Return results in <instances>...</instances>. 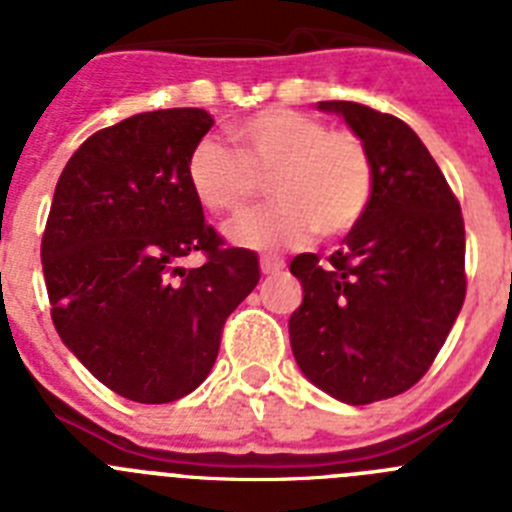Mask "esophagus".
<instances>
[{
    "label": "esophagus",
    "mask_w": 512,
    "mask_h": 512,
    "mask_svg": "<svg viewBox=\"0 0 512 512\" xmlns=\"http://www.w3.org/2000/svg\"><path fill=\"white\" fill-rule=\"evenodd\" d=\"M284 269V261L277 259V256H264L261 259V274L264 277H277V274H282Z\"/></svg>",
    "instance_id": "34e87169"
}]
</instances>
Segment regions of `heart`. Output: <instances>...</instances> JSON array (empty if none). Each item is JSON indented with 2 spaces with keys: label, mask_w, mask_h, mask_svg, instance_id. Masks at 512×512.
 <instances>
[{
  "label": "heart",
  "mask_w": 512,
  "mask_h": 512,
  "mask_svg": "<svg viewBox=\"0 0 512 512\" xmlns=\"http://www.w3.org/2000/svg\"><path fill=\"white\" fill-rule=\"evenodd\" d=\"M233 143L235 151L215 138L194 143L187 184L215 215L246 210L269 184L277 202L228 228L238 246L277 251L302 246L312 233L341 238L372 205L374 158L351 130H328L320 117L271 107L235 125Z\"/></svg>",
  "instance_id": "heart-1"
}]
</instances>
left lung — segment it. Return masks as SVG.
I'll return each instance as SVG.
<instances>
[{
    "label": "left lung",
    "instance_id": "obj_1",
    "mask_svg": "<svg viewBox=\"0 0 512 512\" xmlns=\"http://www.w3.org/2000/svg\"><path fill=\"white\" fill-rule=\"evenodd\" d=\"M372 151L377 184L364 220L320 264L300 253L289 271L302 305L289 343L302 374L348 405L408 392L464 305V217L423 140L400 117L366 104L320 102Z\"/></svg>",
    "mask_w": 512,
    "mask_h": 512
}]
</instances>
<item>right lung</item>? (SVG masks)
Here are the masks:
<instances>
[{
	"mask_svg": "<svg viewBox=\"0 0 512 512\" xmlns=\"http://www.w3.org/2000/svg\"><path fill=\"white\" fill-rule=\"evenodd\" d=\"M205 110L140 112L87 138L53 192L40 259L51 318L76 359L146 405L197 390L230 312L259 284L256 253L225 248L187 184ZM189 252L206 264L184 270Z\"/></svg>",
	"mask_w": 512,
	"mask_h": 512,
	"instance_id": "obj_1",
	"label": "right lung"
}]
</instances>
